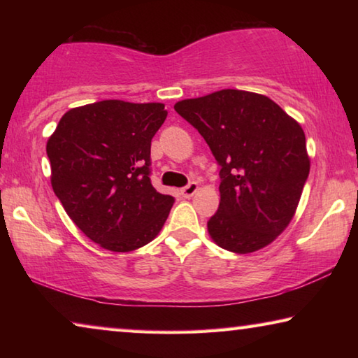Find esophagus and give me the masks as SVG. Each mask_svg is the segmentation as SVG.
<instances>
[{"label":"esophagus","instance_id":"obj_1","mask_svg":"<svg viewBox=\"0 0 358 358\" xmlns=\"http://www.w3.org/2000/svg\"><path fill=\"white\" fill-rule=\"evenodd\" d=\"M197 191H199V185L194 183V181H192V183H189L187 186H185L183 189H181V196L189 199V197H192L194 194H196Z\"/></svg>","mask_w":358,"mask_h":358}]
</instances>
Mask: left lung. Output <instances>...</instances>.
I'll use <instances>...</instances> for the list:
<instances>
[{
	"label": "left lung",
	"mask_w": 358,
	"mask_h": 358,
	"mask_svg": "<svg viewBox=\"0 0 358 358\" xmlns=\"http://www.w3.org/2000/svg\"><path fill=\"white\" fill-rule=\"evenodd\" d=\"M221 166L220 208L207 224L222 250L250 254L289 226L310 173L299 121L264 94L221 90L173 106Z\"/></svg>",
	"instance_id": "1"
}]
</instances>
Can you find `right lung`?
Instances as JSON below:
<instances>
[{"mask_svg":"<svg viewBox=\"0 0 358 358\" xmlns=\"http://www.w3.org/2000/svg\"><path fill=\"white\" fill-rule=\"evenodd\" d=\"M166 117L161 102L107 99L71 108L48 137L53 191L104 250H138L164 226L175 199L151 185L150 151Z\"/></svg>","mask_w":358,"mask_h":358,"instance_id":"add662e5","label":"right lung"}]
</instances>
